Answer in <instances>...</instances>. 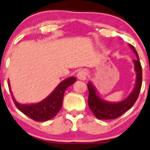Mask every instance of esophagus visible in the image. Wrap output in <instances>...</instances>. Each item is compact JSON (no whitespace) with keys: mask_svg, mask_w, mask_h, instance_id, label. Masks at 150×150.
Here are the masks:
<instances>
[{"mask_svg":"<svg viewBox=\"0 0 150 150\" xmlns=\"http://www.w3.org/2000/svg\"><path fill=\"white\" fill-rule=\"evenodd\" d=\"M78 78L80 80H86L87 78L88 71L86 70H81L78 72Z\"/></svg>","mask_w":150,"mask_h":150,"instance_id":"34e87169","label":"esophagus"}]
</instances>
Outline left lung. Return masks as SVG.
Segmentation results:
<instances>
[{
  "mask_svg": "<svg viewBox=\"0 0 150 150\" xmlns=\"http://www.w3.org/2000/svg\"><path fill=\"white\" fill-rule=\"evenodd\" d=\"M133 50L137 59L133 60L134 64V71L136 72V82L133 91L129 96L120 102H109L101 98L98 93L96 88L91 81L88 82V88L89 91L88 105L93 114L98 119H115L121 116L123 113L130 109L138 98L142 81V69L139 62L137 52L134 47L129 45Z\"/></svg>",
  "mask_w": 150,
  "mask_h": 150,
  "instance_id": "1",
  "label": "left lung"
}]
</instances>
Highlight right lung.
<instances>
[{
	"label": "right lung",
	"instance_id": "right-lung-1",
	"mask_svg": "<svg viewBox=\"0 0 150 150\" xmlns=\"http://www.w3.org/2000/svg\"><path fill=\"white\" fill-rule=\"evenodd\" d=\"M76 82L74 77L66 78L61 82L46 98L37 103L21 104L16 101L12 96L16 106L19 111L36 121H46L54 118L60 111L62 105L63 97L65 90ZM10 83H8L9 88ZM10 92L12 95V91Z\"/></svg>",
	"mask_w": 150,
	"mask_h": 150
}]
</instances>
